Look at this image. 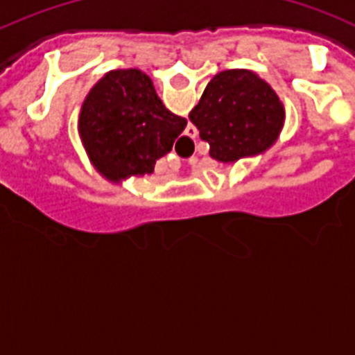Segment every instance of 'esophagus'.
<instances>
[{
    "instance_id": "esophagus-1",
    "label": "esophagus",
    "mask_w": 355,
    "mask_h": 355,
    "mask_svg": "<svg viewBox=\"0 0 355 355\" xmlns=\"http://www.w3.org/2000/svg\"><path fill=\"white\" fill-rule=\"evenodd\" d=\"M184 133H187L188 139H196L197 133H199V131H197V128H196V126H188V128H187V131H184Z\"/></svg>"
}]
</instances>
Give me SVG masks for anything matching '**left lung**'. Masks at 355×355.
Wrapping results in <instances>:
<instances>
[{"label": "left lung", "mask_w": 355, "mask_h": 355, "mask_svg": "<svg viewBox=\"0 0 355 355\" xmlns=\"http://www.w3.org/2000/svg\"><path fill=\"white\" fill-rule=\"evenodd\" d=\"M283 119L277 94L247 69L216 74L190 112L209 156L222 163L263 153L277 140Z\"/></svg>", "instance_id": "left-lung-1"}]
</instances>
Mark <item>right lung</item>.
Wrapping results in <instances>:
<instances>
[{
	"mask_svg": "<svg viewBox=\"0 0 355 355\" xmlns=\"http://www.w3.org/2000/svg\"><path fill=\"white\" fill-rule=\"evenodd\" d=\"M187 119L168 112L139 69L110 71L85 97L80 135L94 167L112 181L155 171Z\"/></svg>",
	"mask_w": 355,
	"mask_h": 355,
	"instance_id": "1",
	"label": "right lung"
}]
</instances>
